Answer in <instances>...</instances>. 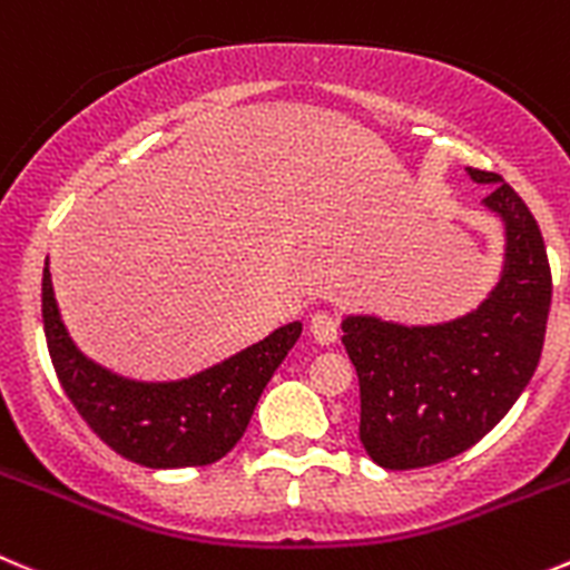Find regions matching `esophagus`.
I'll return each mask as SVG.
<instances>
[{
	"mask_svg": "<svg viewBox=\"0 0 570 570\" xmlns=\"http://www.w3.org/2000/svg\"><path fill=\"white\" fill-rule=\"evenodd\" d=\"M311 333L318 344H335L341 333V324L333 313H313L311 318Z\"/></svg>",
	"mask_w": 570,
	"mask_h": 570,
	"instance_id": "obj_1",
	"label": "esophagus"
}]
</instances>
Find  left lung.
I'll return each mask as SVG.
<instances>
[{
    "label": "left lung",
    "mask_w": 570,
    "mask_h": 570,
    "mask_svg": "<svg viewBox=\"0 0 570 570\" xmlns=\"http://www.w3.org/2000/svg\"><path fill=\"white\" fill-rule=\"evenodd\" d=\"M481 204L503 224V265L475 311L439 324L344 316L341 341L361 383V442L386 470L439 464L473 448L532 381L546 341L551 268L543 235L498 173Z\"/></svg>",
    "instance_id": "left-lung-1"
}]
</instances>
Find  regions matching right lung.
Returning <instances> with one entry per match:
<instances>
[{
	"label": "right lung",
	"mask_w": 570,
	"mask_h": 570,
	"mask_svg": "<svg viewBox=\"0 0 570 570\" xmlns=\"http://www.w3.org/2000/svg\"><path fill=\"white\" fill-rule=\"evenodd\" d=\"M47 346L63 392L91 431L142 468H200L240 442L276 366L302 335L282 324L257 344L178 381H134L86 357L69 335L52 291L50 259L41 282Z\"/></svg>",
	"instance_id": "add662e5"
}]
</instances>
